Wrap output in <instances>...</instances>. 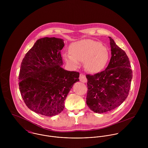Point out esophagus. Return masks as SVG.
I'll return each mask as SVG.
<instances>
[{"label": "esophagus", "instance_id": "1", "mask_svg": "<svg viewBox=\"0 0 148 148\" xmlns=\"http://www.w3.org/2000/svg\"><path fill=\"white\" fill-rule=\"evenodd\" d=\"M79 79H80V81L83 82V83H86V76H85V75L84 74H82L81 73L80 75V77H79Z\"/></svg>", "mask_w": 148, "mask_h": 148}]
</instances>
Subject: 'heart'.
Here are the masks:
<instances>
[{
    "label": "heart",
    "mask_w": 148,
    "mask_h": 148,
    "mask_svg": "<svg viewBox=\"0 0 148 148\" xmlns=\"http://www.w3.org/2000/svg\"><path fill=\"white\" fill-rule=\"evenodd\" d=\"M70 54H64L66 63L77 67L79 62H84L86 71L90 73L101 72L109 61V55L105 47L100 42L86 39L73 42L71 44Z\"/></svg>",
    "instance_id": "1"
}]
</instances>
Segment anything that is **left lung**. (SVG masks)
Segmentation results:
<instances>
[{
    "mask_svg": "<svg viewBox=\"0 0 148 148\" xmlns=\"http://www.w3.org/2000/svg\"><path fill=\"white\" fill-rule=\"evenodd\" d=\"M110 39L112 56L106 69L86 75V104L94 112H110L120 106L128 96L132 79L129 58L124 50Z\"/></svg>",
    "mask_w": 148,
    "mask_h": 148,
    "instance_id": "left-lung-1",
    "label": "left lung"
}]
</instances>
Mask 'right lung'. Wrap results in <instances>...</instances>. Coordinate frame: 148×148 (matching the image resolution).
<instances>
[{
	"mask_svg": "<svg viewBox=\"0 0 148 148\" xmlns=\"http://www.w3.org/2000/svg\"><path fill=\"white\" fill-rule=\"evenodd\" d=\"M62 39H39L28 51L21 64L19 85L27 106L36 113L53 116L61 113L71 89L79 81V73L68 71L63 64Z\"/></svg>",
	"mask_w": 148,
	"mask_h": 148,
	"instance_id": "1",
	"label": "right lung"
}]
</instances>
